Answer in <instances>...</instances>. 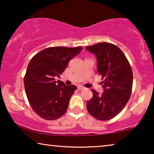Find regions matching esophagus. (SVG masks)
I'll list each match as a JSON object with an SVG mask.
<instances>
[{
  "label": "esophagus",
  "mask_w": 154,
  "mask_h": 154,
  "mask_svg": "<svg viewBox=\"0 0 154 154\" xmlns=\"http://www.w3.org/2000/svg\"><path fill=\"white\" fill-rule=\"evenodd\" d=\"M78 89H79L80 91H82V90L85 89V87H84L83 86H81V85H79V86L78 87Z\"/></svg>",
  "instance_id": "esophagus-1"
}]
</instances>
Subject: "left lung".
Here are the masks:
<instances>
[{
  "mask_svg": "<svg viewBox=\"0 0 154 154\" xmlns=\"http://www.w3.org/2000/svg\"><path fill=\"white\" fill-rule=\"evenodd\" d=\"M86 48L97 58V70L104 89L101 95L91 90L93 97L87 103V110L96 119L110 120L122 111L130 100L133 83L132 68L116 45L101 42Z\"/></svg>",
  "mask_w": 154,
  "mask_h": 154,
  "instance_id": "left-lung-1",
  "label": "left lung"
}]
</instances>
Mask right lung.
<instances>
[{
  "instance_id": "1",
  "label": "right lung",
  "mask_w": 154,
  "mask_h": 154,
  "mask_svg": "<svg viewBox=\"0 0 154 154\" xmlns=\"http://www.w3.org/2000/svg\"><path fill=\"white\" fill-rule=\"evenodd\" d=\"M82 47H50L37 53L30 60L24 78L25 91L32 110L46 120L63 115L76 87L55 81L68 62L80 53Z\"/></svg>"
}]
</instances>
